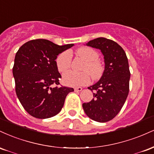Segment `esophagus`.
<instances>
[{"label":"esophagus","mask_w":154,"mask_h":154,"mask_svg":"<svg viewBox=\"0 0 154 154\" xmlns=\"http://www.w3.org/2000/svg\"><path fill=\"white\" fill-rule=\"evenodd\" d=\"M82 90V88L81 87H77V88H75V91L76 92H79Z\"/></svg>","instance_id":"esophagus-1"}]
</instances>
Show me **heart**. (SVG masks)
<instances>
[{"mask_svg":"<svg viewBox=\"0 0 154 154\" xmlns=\"http://www.w3.org/2000/svg\"><path fill=\"white\" fill-rule=\"evenodd\" d=\"M80 58L85 61L82 67V72H67L63 75V82L68 86L85 85L91 82V76L93 79H98L103 73V63L98 60L99 55L94 49L90 47L82 46L76 51ZM72 54L69 51L61 53L56 59L58 70L61 73L66 72L70 68Z\"/></svg>","mask_w":154,"mask_h":154,"instance_id":"obj_1","label":"heart"}]
</instances>
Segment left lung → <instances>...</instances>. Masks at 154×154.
Returning a JSON list of instances; mask_svg holds the SVG:
<instances>
[{
    "label": "left lung",
    "instance_id": "left-lung-1",
    "mask_svg": "<svg viewBox=\"0 0 154 154\" xmlns=\"http://www.w3.org/2000/svg\"><path fill=\"white\" fill-rule=\"evenodd\" d=\"M87 45L101 51L105 69L100 80L88 88L93 91V98L83 103L82 108L91 119L106 122L117 115L128 98L130 78L128 59L122 48L109 39H94Z\"/></svg>",
    "mask_w": 154,
    "mask_h": 154
}]
</instances>
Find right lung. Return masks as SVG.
Segmentation results:
<instances>
[{
	"label": "right lung",
	"mask_w": 154,
	"mask_h": 154,
	"mask_svg": "<svg viewBox=\"0 0 154 154\" xmlns=\"http://www.w3.org/2000/svg\"><path fill=\"white\" fill-rule=\"evenodd\" d=\"M74 44L58 45L50 40L26 42L15 56L13 75L15 90L25 111L38 119L52 117L61 111L72 88L59 87L61 76L56 67L57 56Z\"/></svg>",
	"instance_id": "right-lung-1"
}]
</instances>
